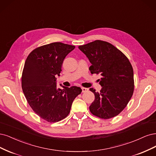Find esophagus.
I'll list each match as a JSON object with an SVG mask.
<instances>
[{
  "instance_id": "obj_1",
  "label": "esophagus",
  "mask_w": 156,
  "mask_h": 156,
  "mask_svg": "<svg viewBox=\"0 0 156 156\" xmlns=\"http://www.w3.org/2000/svg\"><path fill=\"white\" fill-rule=\"evenodd\" d=\"M88 90H89V89H87V88L82 87V93H85V92H86V91H88Z\"/></svg>"
}]
</instances>
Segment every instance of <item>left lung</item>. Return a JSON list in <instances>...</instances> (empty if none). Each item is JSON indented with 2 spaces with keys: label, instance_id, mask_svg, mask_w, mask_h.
<instances>
[{
  "label": "left lung",
  "instance_id": "1",
  "mask_svg": "<svg viewBox=\"0 0 156 156\" xmlns=\"http://www.w3.org/2000/svg\"><path fill=\"white\" fill-rule=\"evenodd\" d=\"M89 59L92 74H100L102 88L94 94L89 110L95 116L108 119L118 115L131 99L134 89L133 71L127 57L111 43L96 40L79 46Z\"/></svg>",
  "mask_w": 156,
  "mask_h": 156
}]
</instances>
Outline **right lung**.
<instances>
[{"label": "right lung", "instance_id": "1", "mask_svg": "<svg viewBox=\"0 0 156 156\" xmlns=\"http://www.w3.org/2000/svg\"><path fill=\"white\" fill-rule=\"evenodd\" d=\"M60 42L38 47L28 55L22 75L23 91L34 112L49 122H56L69 115L73 100L82 92L80 87H57L63 60L74 49Z\"/></svg>", "mask_w": 156, "mask_h": 156}]
</instances>
